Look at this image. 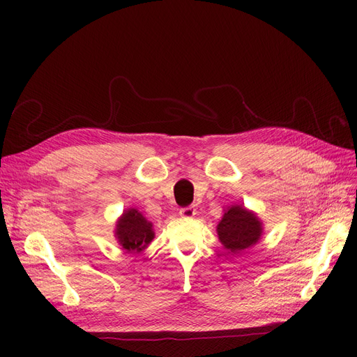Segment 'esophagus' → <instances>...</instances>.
<instances>
[{
    "instance_id": "obj_1",
    "label": "esophagus",
    "mask_w": 357,
    "mask_h": 357,
    "mask_svg": "<svg viewBox=\"0 0 357 357\" xmlns=\"http://www.w3.org/2000/svg\"><path fill=\"white\" fill-rule=\"evenodd\" d=\"M197 214V210L195 207H185L180 210V215L181 218H193V215Z\"/></svg>"
}]
</instances>
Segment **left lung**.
I'll use <instances>...</instances> for the list:
<instances>
[{
	"instance_id": "1",
	"label": "left lung",
	"mask_w": 357,
	"mask_h": 357,
	"mask_svg": "<svg viewBox=\"0 0 357 357\" xmlns=\"http://www.w3.org/2000/svg\"><path fill=\"white\" fill-rule=\"evenodd\" d=\"M262 222L243 205H232L218 225L219 240L226 250L238 255L253 247L262 235Z\"/></svg>"
}]
</instances>
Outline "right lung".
I'll list each match as a JSON object with an SVG mask.
<instances>
[{
    "label": "right lung",
    "instance_id": "add662e5",
    "mask_svg": "<svg viewBox=\"0 0 357 357\" xmlns=\"http://www.w3.org/2000/svg\"><path fill=\"white\" fill-rule=\"evenodd\" d=\"M114 235L117 243L129 253H139L155 238L153 225L135 208L125 210L117 220Z\"/></svg>",
    "mask_w": 357,
    "mask_h": 357
}]
</instances>
